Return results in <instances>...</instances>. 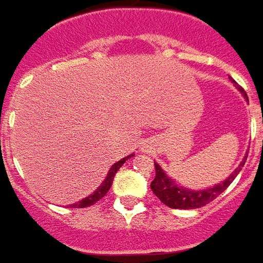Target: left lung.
Returning a JSON list of instances; mask_svg holds the SVG:
<instances>
[{
	"instance_id": "obj_1",
	"label": "left lung",
	"mask_w": 263,
	"mask_h": 263,
	"mask_svg": "<svg viewBox=\"0 0 263 263\" xmlns=\"http://www.w3.org/2000/svg\"><path fill=\"white\" fill-rule=\"evenodd\" d=\"M233 83H236V82L233 80ZM237 89L241 92V95L248 99L245 89L238 86V85ZM246 159H248V154H246V157L243 158V161L240 162V165L234 170V173L231 176L226 178L222 183L211 187V189H205V190H189V189L178 186L171 177H168L164 173L162 168L159 167L158 164H155V178L151 183V189L155 193V196L164 205H167L168 208H173V209H196V208H202L208 205L209 202H212L214 199H217L233 183V180L237 177L240 170L245 165Z\"/></svg>"
}]
</instances>
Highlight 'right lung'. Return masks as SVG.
Masks as SVG:
<instances>
[{"mask_svg": "<svg viewBox=\"0 0 263 263\" xmlns=\"http://www.w3.org/2000/svg\"><path fill=\"white\" fill-rule=\"evenodd\" d=\"M133 155H128V157L123 158V159H120V161H117L116 164L112 165V167L109 168V171H108V174H106L105 180L102 181V184L96 189L95 192L92 193V195H89L85 199H82L80 202H77V203H73V205H70V208H86L90 206V205H93L96 203L99 199H102V197L105 196L106 193H108V190L111 189V184H112V180H114V177H116L117 171L120 170V167L126 162L128 158H132Z\"/></svg>", "mask_w": 263, "mask_h": 263, "instance_id": "obj_1", "label": "right lung"}]
</instances>
